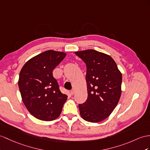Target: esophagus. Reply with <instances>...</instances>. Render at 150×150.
Wrapping results in <instances>:
<instances>
[{
    "label": "esophagus",
    "instance_id": "obj_1",
    "mask_svg": "<svg viewBox=\"0 0 150 150\" xmlns=\"http://www.w3.org/2000/svg\"><path fill=\"white\" fill-rule=\"evenodd\" d=\"M70 93H71V96H72V95H74V89H72V90H71Z\"/></svg>",
    "mask_w": 150,
    "mask_h": 150
}]
</instances>
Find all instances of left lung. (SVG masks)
Listing matches in <instances>:
<instances>
[{"label":"left lung","mask_w":150,"mask_h":150,"mask_svg":"<svg viewBox=\"0 0 150 150\" xmlns=\"http://www.w3.org/2000/svg\"><path fill=\"white\" fill-rule=\"evenodd\" d=\"M86 64L88 97L79 104L80 115L87 122L105 120L117 105L121 96L122 76L115 60L94 50L75 52Z\"/></svg>","instance_id":"left-lung-1"}]
</instances>
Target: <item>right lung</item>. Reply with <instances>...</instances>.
Listing matches in <instances>:
<instances>
[{
    "instance_id": "right-lung-1",
    "label": "right lung",
    "mask_w": 150,
    "mask_h": 150,
    "mask_svg": "<svg viewBox=\"0 0 150 150\" xmlns=\"http://www.w3.org/2000/svg\"><path fill=\"white\" fill-rule=\"evenodd\" d=\"M66 56L48 50L25 63L20 73L18 86L22 100L31 115L43 121L60 116L67 96L60 92L53 71Z\"/></svg>"
}]
</instances>
